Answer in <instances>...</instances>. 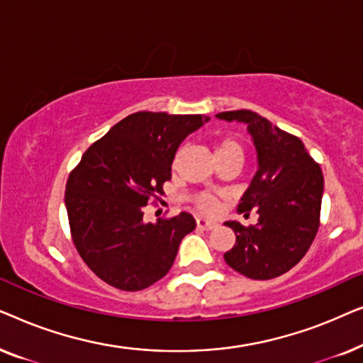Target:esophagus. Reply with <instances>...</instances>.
I'll return each mask as SVG.
<instances>
[{
	"label": "esophagus",
	"mask_w": 363,
	"mask_h": 363,
	"mask_svg": "<svg viewBox=\"0 0 363 363\" xmlns=\"http://www.w3.org/2000/svg\"><path fill=\"white\" fill-rule=\"evenodd\" d=\"M196 226L200 228V230H206V231H210V230H213V228L216 226V223L208 221V220H205V218H198V220H196Z\"/></svg>",
	"instance_id": "34e87169"
}]
</instances>
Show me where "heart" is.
Returning a JSON list of instances; mask_svg holds the SVG:
<instances>
[{"mask_svg":"<svg viewBox=\"0 0 363 363\" xmlns=\"http://www.w3.org/2000/svg\"><path fill=\"white\" fill-rule=\"evenodd\" d=\"M225 155H241L242 157V145L235 135L221 137L216 142V157L221 158ZM195 206L198 211L205 213V215H213L218 210V201L208 193L195 196Z\"/></svg>","mask_w":363,"mask_h":363,"instance_id":"b5f03b06","label":"heart"}]
</instances>
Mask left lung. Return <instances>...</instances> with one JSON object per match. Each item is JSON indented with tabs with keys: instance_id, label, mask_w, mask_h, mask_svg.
<instances>
[{
	"instance_id": "1",
	"label": "left lung",
	"mask_w": 363,
	"mask_h": 363,
	"mask_svg": "<svg viewBox=\"0 0 363 363\" xmlns=\"http://www.w3.org/2000/svg\"><path fill=\"white\" fill-rule=\"evenodd\" d=\"M216 117L247 123L259 162V170L238 205L245 215L257 211V225L225 223L236 235L225 261L250 279H274L292 269L314 241L320 225L324 175L299 137L272 125L259 113L241 108Z\"/></svg>"
}]
</instances>
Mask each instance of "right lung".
Listing matches in <instances>:
<instances>
[{
    "instance_id": "right-lung-1",
    "label": "right lung",
    "mask_w": 363,
    "mask_h": 363,
    "mask_svg": "<svg viewBox=\"0 0 363 363\" xmlns=\"http://www.w3.org/2000/svg\"><path fill=\"white\" fill-rule=\"evenodd\" d=\"M206 116L140 111L94 142L69 173L66 208L72 242L99 279L142 291L170 271L178 246L196 223L182 211L143 221V206L163 195L177 148Z\"/></svg>"
}]
</instances>
